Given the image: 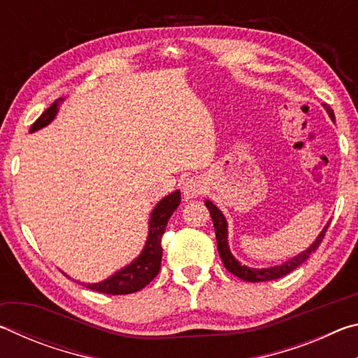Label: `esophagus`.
Instances as JSON below:
<instances>
[{"label":"esophagus","mask_w":358,"mask_h":358,"mask_svg":"<svg viewBox=\"0 0 358 358\" xmlns=\"http://www.w3.org/2000/svg\"><path fill=\"white\" fill-rule=\"evenodd\" d=\"M203 191H205L203 181L197 177L187 178L183 181V185H181V192H183V197L186 201L199 197Z\"/></svg>","instance_id":"1"}]
</instances>
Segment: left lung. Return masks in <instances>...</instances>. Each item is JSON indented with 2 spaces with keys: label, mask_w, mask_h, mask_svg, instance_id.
<instances>
[{
  "label": "left lung",
  "mask_w": 358,
  "mask_h": 358,
  "mask_svg": "<svg viewBox=\"0 0 358 358\" xmlns=\"http://www.w3.org/2000/svg\"><path fill=\"white\" fill-rule=\"evenodd\" d=\"M324 108L329 113V117L331 118L333 123H335V115H333L331 108L324 104ZM205 205L210 211L211 220H213V226H215V234H216V243H217V252L222 259V264L226 268L230 271V273L238 276L240 280L248 281V282H262V281H271V280H278V278L286 276L290 271L295 270L296 266H300L305 260L311 256V254L316 252V250L319 248V245L322 243V238L329 229L330 221L325 224V227L320 230V234L317 235V238L313 241V243L306 248L305 251H301L296 256L290 257L286 262L281 265H275V266H268V268H251V266L241 265V262H238L237 259L234 257V254L230 252L229 248V234H227V221L226 216L222 215V211L216 207V205L211 201H205Z\"/></svg>",
  "instance_id": "left-lung-1"
}]
</instances>
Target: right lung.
<instances>
[{
    "instance_id": "add662e5",
    "label": "right lung",
    "mask_w": 358,
    "mask_h": 358,
    "mask_svg": "<svg viewBox=\"0 0 358 358\" xmlns=\"http://www.w3.org/2000/svg\"><path fill=\"white\" fill-rule=\"evenodd\" d=\"M64 98L57 99L53 104L47 108V110L41 115V117L36 120V123L31 126V132L39 131L45 128L55 120L59 102H63ZM181 202V194L180 191H173L169 194V196L162 197L159 202L156 203L150 215L148 221V237L145 241L143 250L141 254L128 264L123 268L115 271L112 276L106 278L104 281L99 282H80L88 289L96 290V292L101 294H108V295H124V294H132L137 292V290L143 289L148 282H151L159 273L161 268V259H162V246H161V238L162 234L166 232L167 221L171 220L173 211L178 208ZM66 275V273H64ZM69 278V275H66Z\"/></svg>"
}]
</instances>
